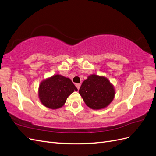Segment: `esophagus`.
<instances>
[{
	"mask_svg": "<svg viewBox=\"0 0 156 156\" xmlns=\"http://www.w3.org/2000/svg\"><path fill=\"white\" fill-rule=\"evenodd\" d=\"M75 87H76L79 90L80 88V87H81V84H75Z\"/></svg>",
	"mask_w": 156,
	"mask_h": 156,
	"instance_id": "1",
	"label": "esophagus"
}]
</instances>
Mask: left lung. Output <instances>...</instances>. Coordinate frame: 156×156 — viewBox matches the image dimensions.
Here are the masks:
<instances>
[{
	"label": "left lung",
	"mask_w": 156,
	"mask_h": 156,
	"mask_svg": "<svg viewBox=\"0 0 156 156\" xmlns=\"http://www.w3.org/2000/svg\"><path fill=\"white\" fill-rule=\"evenodd\" d=\"M79 92L84 103L93 109H101L112 101L115 89L108 80L96 75H91L84 81Z\"/></svg>",
	"instance_id": "8db88e82"
}]
</instances>
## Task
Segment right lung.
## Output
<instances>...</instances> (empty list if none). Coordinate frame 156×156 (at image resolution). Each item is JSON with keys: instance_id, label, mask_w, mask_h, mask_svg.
Masks as SVG:
<instances>
[{"instance_id": "obj_1", "label": "right lung", "mask_w": 156, "mask_h": 156, "mask_svg": "<svg viewBox=\"0 0 156 156\" xmlns=\"http://www.w3.org/2000/svg\"><path fill=\"white\" fill-rule=\"evenodd\" d=\"M77 90L70 79L55 75L41 83L39 98L44 105L55 109L63 106L68 97Z\"/></svg>"}]
</instances>
